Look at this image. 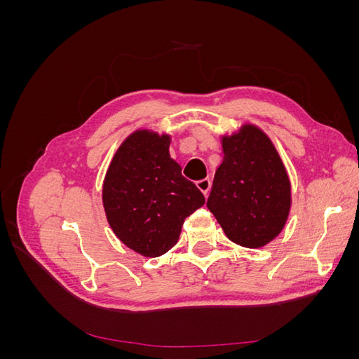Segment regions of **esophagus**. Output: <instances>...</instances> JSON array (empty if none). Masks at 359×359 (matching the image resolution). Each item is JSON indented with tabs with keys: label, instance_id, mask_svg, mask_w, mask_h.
<instances>
[{
	"label": "esophagus",
	"instance_id": "obj_1",
	"mask_svg": "<svg viewBox=\"0 0 359 359\" xmlns=\"http://www.w3.org/2000/svg\"><path fill=\"white\" fill-rule=\"evenodd\" d=\"M196 186L206 196V194H208V191H210V189H211V181H210V178H203V180H199L196 182Z\"/></svg>",
	"mask_w": 359,
	"mask_h": 359
}]
</instances>
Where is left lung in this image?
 <instances>
[{"label":"left lung","instance_id":"8db88e82","mask_svg":"<svg viewBox=\"0 0 359 359\" xmlns=\"http://www.w3.org/2000/svg\"><path fill=\"white\" fill-rule=\"evenodd\" d=\"M223 161L206 206L226 236L259 248L283 231L290 211V181L271 139L253 124L222 137Z\"/></svg>","mask_w":359,"mask_h":359}]
</instances>
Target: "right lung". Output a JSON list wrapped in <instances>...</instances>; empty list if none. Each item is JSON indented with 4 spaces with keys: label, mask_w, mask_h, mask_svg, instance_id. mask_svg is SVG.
Instances as JSON below:
<instances>
[{
    "label": "right lung",
    "mask_w": 359,
    "mask_h": 359,
    "mask_svg": "<svg viewBox=\"0 0 359 359\" xmlns=\"http://www.w3.org/2000/svg\"><path fill=\"white\" fill-rule=\"evenodd\" d=\"M170 136L137 130L116 149L103 182V206L128 248L157 257L178 243L184 220L205 203L169 156Z\"/></svg>",
    "instance_id": "add662e5"
}]
</instances>
